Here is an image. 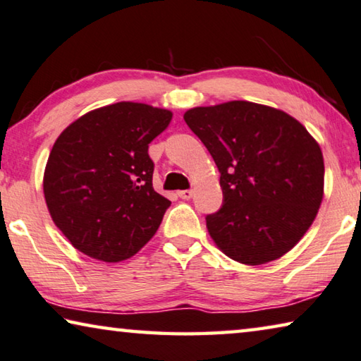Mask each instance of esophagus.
I'll use <instances>...</instances> for the list:
<instances>
[{"label":"esophagus","instance_id":"1","mask_svg":"<svg viewBox=\"0 0 361 361\" xmlns=\"http://www.w3.org/2000/svg\"><path fill=\"white\" fill-rule=\"evenodd\" d=\"M179 197L182 200H190L193 197V190H180L179 192Z\"/></svg>","mask_w":361,"mask_h":361}]
</instances>
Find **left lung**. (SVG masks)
<instances>
[{"mask_svg":"<svg viewBox=\"0 0 361 361\" xmlns=\"http://www.w3.org/2000/svg\"><path fill=\"white\" fill-rule=\"evenodd\" d=\"M184 120L221 173L224 204L206 216L216 246L246 265L267 264L291 251L323 200L318 142L296 118L247 100L195 107Z\"/></svg>","mask_w":361,"mask_h":361,"instance_id":"1","label":"left lung"}]
</instances>
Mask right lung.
<instances>
[{
  "instance_id": "1",
  "label": "right lung",
  "mask_w": 361,
  "mask_h": 361,
  "mask_svg": "<svg viewBox=\"0 0 361 361\" xmlns=\"http://www.w3.org/2000/svg\"><path fill=\"white\" fill-rule=\"evenodd\" d=\"M173 111L116 102L67 126L47 158L43 192L73 247L102 262L133 257L157 233L171 202L153 190L149 144Z\"/></svg>"
}]
</instances>
